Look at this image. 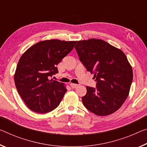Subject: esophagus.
Listing matches in <instances>:
<instances>
[{
  "label": "esophagus",
  "instance_id": "obj_1",
  "mask_svg": "<svg viewBox=\"0 0 147 147\" xmlns=\"http://www.w3.org/2000/svg\"><path fill=\"white\" fill-rule=\"evenodd\" d=\"M70 86H71V87L73 88H77L78 86V84H73V83L70 84Z\"/></svg>",
  "mask_w": 147,
  "mask_h": 147
}]
</instances>
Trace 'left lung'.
Here are the masks:
<instances>
[{
    "label": "left lung",
    "instance_id": "1",
    "mask_svg": "<svg viewBox=\"0 0 147 147\" xmlns=\"http://www.w3.org/2000/svg\"><path fill=\"white\" fill-rule=\"evenodd\" d=\"M74 48L96 82V88L86 86L87 93L82 97L84 105L98 116L114 113L126 99L133 80L132 68L125 55L100 39L78 41Z\"/></svg>",
    "mask_w": 147,
    "mask_h": 147
}]
</instances>
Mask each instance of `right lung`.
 Masks as SVG:
<instances>
[{"label":"right lung","mask_w":147,"mask_h":147,"mask_svg":"<svg viewBox=\"0 0 147 147\" xmlns=\"http://www.w3.org/2000/svg\"><path fill=\"white\" fill-rule=\"evenodd\" d=\"M76 41L48 40L36 43L22 55L14 75L16 87L23 101L38 113L52 111L59 105L67 90L51 79L57 65L71 52Z\"/></svg>","instance_id":"obj_1"}]
</instances>
